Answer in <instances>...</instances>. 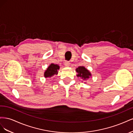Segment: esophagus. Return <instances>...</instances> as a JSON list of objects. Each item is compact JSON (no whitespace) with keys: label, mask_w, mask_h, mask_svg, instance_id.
Returning <instances> with one entry per match:
<instances>
[{"label":"esophagus","mask_w":133,"mask_h":133,"mask_svg":"<svg viewBox=\"0 0 133 133\" xmlns=\"http://www.w3.org/2000/svg\"><path fill=\"white\" fill-rule=\"evenodd\" d=\"M64 65H65V66H69L70 65V63L66 61L65 63H64Z\"/></svg>","instance_id":"34e87169"}]
</instances>
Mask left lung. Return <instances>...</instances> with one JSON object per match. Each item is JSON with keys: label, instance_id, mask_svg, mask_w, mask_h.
<instances>
[{"label": "left lung", "instance_id": "8db88e82", "mask_svg": "<svg viewBox=\"0 0 133 133\" xmlns=\"http://www.w3.org/2000/svg\"><path fill=\"white\" fill-rule=\"evenodd\" d=\"M75 70L76 73H78L76 74L78 78H80L83 80H87L91 76V74L90 72L84 66H79L76 68ZM83 80L82 82H83Z\"/></svg>", "mask_w": 133, "mask_h": 133}]
</instances>
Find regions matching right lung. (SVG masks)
<instances>
[{
  "instance_id": "add662e5",
  "label": "right lung",
  "mask_w": 133,
  "mask_h": 133,
  "mask_svg": "<svg viewBox=\"0 0 133 133\" xmlns=\"http://www.w3.org/2000/svg\"><path fill=\"white\" fill-rule=\"evenodd\" d=\"M60 69V66L58 64L51 63L47 68L46 70L44 71V76L45 78H51L54 75H57L58 73V70Z\"/></svg>"
}]
</instances>
